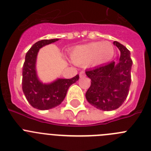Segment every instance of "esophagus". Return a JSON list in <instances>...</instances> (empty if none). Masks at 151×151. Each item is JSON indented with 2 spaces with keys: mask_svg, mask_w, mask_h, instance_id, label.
Listing matches in <instances>:
<instances>
[{
  "mask_svg": "<svg viewBox=\"0 0 151 151\" xmlns=\"http://www.w3.org/2000/svg\"><path fill=\"white\" fill-rule=\"evenodd\" d=\"M79 76H80V78H84V77L85 76V72H84V71H81V72H80Z\"/></svg>",
  "mask_w": 151,
  "mask_h": 151,
  "instance_id": "34e87169",
  "label": "esophagus"
}]
</instances>
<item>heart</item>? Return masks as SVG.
Segmentation results:
<instances>
[{"label": "heart", "mask_w": 151, "mask_h": 151, "mask_svg": "<svg viewBox=\"0 0 151 151\" xmlns=\"http://www.w3.org/2000/svg\"><path fill=\"white\" fill-rule=\"evenodd\" d=\"M114 54L110 42H92L76 47L70 54L71 60L78 66L91 63L94 66L108 62Z\"/></svg>", "instance_id": "1"}]
</instances>
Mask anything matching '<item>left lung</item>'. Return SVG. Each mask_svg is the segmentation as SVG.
<instances>
[{
    "mask_svg": "<svg viewBox=\"0 0 151 151\" xmlns=\"http://www.w3.org/2000/svg\"><path fill=\"white\" fill-rule=\"evenodd\" d=\"M120 50L117 62L86 70L91 78V86L85 97L91 105L104 111L114 110L125 101L131 85V70L132 60L130 51L118 41H113Z\"/></svg>",
    "mask_w": 151,
    "mask_h": 151,
    "instance_id": "left-lung-1",
    "label": "left lung"
}]
</instances>
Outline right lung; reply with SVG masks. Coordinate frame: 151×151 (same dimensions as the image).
I'll return each instance as SVG.
<instances>
[{
  "instance_id": "add662e5",
  "label": "right lung",
  "mask_w": 151,
  "mask_h": 151,
  "mask_svg": "<svg viewBox=\"0 0 151 151\" xmlns=\"http://www.w3.org/2000/svg\"><path fill=\"white\" fill-rule=\"evenodd\" d=\"M59 39L41 40L32 46L26 53L22 67V91L28 102L38 110H50L59 106L66 95L70 85L76 82L79 76L72 78H57L50 83L40 81L36 72V60L40 48Z\"/></svg>"
}]
</instances>
